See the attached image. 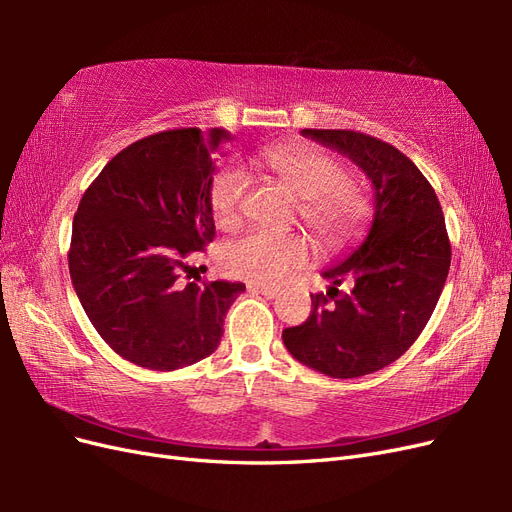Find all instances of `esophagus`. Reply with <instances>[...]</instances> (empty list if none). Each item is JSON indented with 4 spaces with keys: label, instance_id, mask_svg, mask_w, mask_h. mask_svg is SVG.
<instances>
[{
    "label": "esophagus",
    "instance_id": "34e87169",
    "mask_svg": "<svg viewBox=\"0 0 512 512\" xmlns=\"http://www.w3.org/2000/svg\"><path fill=\"white\" fill-rule=\"evenodd\" d=\"M250 290H254V292H260L262 297H267V299H277L280 297V290L277 288H269V286H260V284H250L247 286Z\"/></svg>",
    "mask_w": 512,
    "mask_h": 512
}]
</instances>
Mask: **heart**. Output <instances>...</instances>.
<instances>
[{
    "instance_id": "heart-1",
    "label": "heart",
    "mask_w": 512,
    "mask_h": 512,
    "mask_svg": "<svg viewBox=\"0 0 512 512\" xmlns=\"http://www.w3.org/2000/svg\"><path fill=\"white\" fill-rule=\"evenodd\" d=\"M258 164L280 179L301 198V218L327 247H342L356 237L367 220L369 205L359 185L346 179V168L329 151L305 143L271 147L258 156ZM250 179L239 166H228L215 177L209 205L213 220L230 230L241 222L243 200ZM309 247L297 232H250L230 241L222 252L228 275L252 284L275 286L305 265Z\"/></svg>"
}]
</instances>
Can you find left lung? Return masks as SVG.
<instances>
[{
  "mask_svg": "<svg viewBox=\"0 0 512 512\" xmlns=\"http://www.w3.org/2000/svg\"><path fill=\"white\" fill-rule=\"evenodd\" d=\"M344 153L374 185V220L348 258L324 269L331 288L312 294V314L282 333L299 363L331 378L391 365L421 335L442 294L451 241L440 200L416 164L393 145L352 130H301ZM344 279L350 293L336 286Z\"/></svg>",
  "mask_w": 512,
  "mask_h": 512,
  "instance_id": "obj_1",
  "label": "left lung"
}]
</instances>
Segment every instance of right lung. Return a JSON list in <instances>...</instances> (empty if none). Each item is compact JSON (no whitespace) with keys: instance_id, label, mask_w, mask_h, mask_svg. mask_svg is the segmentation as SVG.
<instances>
[{"instance_id":"right-lung-1","label":"right lung","mask_w":512,"mask_h":512,"mask_svg":"<svg viewBox=\"0 0 512 512\" xmlns=\"http://www.w3.org/2000/svg\"><path fill=\"white\" fill-rule=\"evenodd\" d=\"M230 132L166 130L108 162L74 213L68 254L87 318L123 359L156 371L198 363L220 346L241 282H195L196 252L215 237L211 153Z\"/></svg>"}]
</instances>
